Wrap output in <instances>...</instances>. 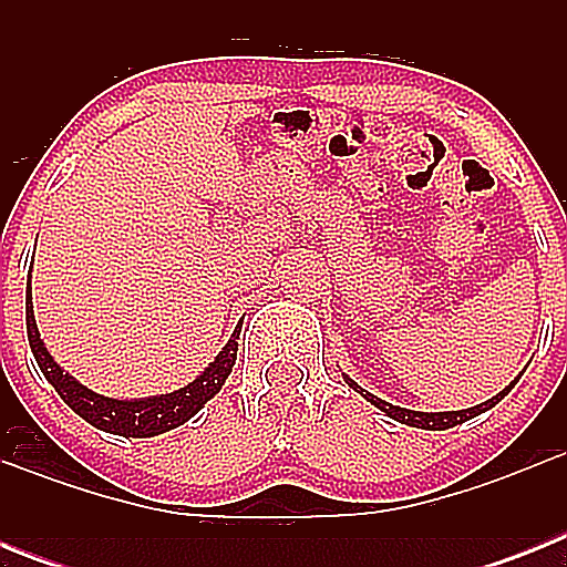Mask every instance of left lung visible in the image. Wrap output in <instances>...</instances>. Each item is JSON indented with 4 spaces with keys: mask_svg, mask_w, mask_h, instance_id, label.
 <instances>
[{
    "mask_svg": "<svg viewBox=\"0 0 567 567\" xmlns=\"http://www.w3.org/2000/svg\"><path fill=\"white\" fill-rule=\"evenodd\" d=\"M346 383L352 385L354 392L363 394V398L369 400V403L378 405L380 412H385L392 420H398V423L414 425V429H429V432H443V429H454V425L465 423V420L477 417V414H483V412H488V409H494V405H497L499 400H503L505 394H508L511 389H514V383H517V380H514V383H511L508 389H503V392H499L497 398L485 400V403L474 405V409H460V412H412V409H400V405L385 403V400H380V398H374V394L363 392V389H360V385L354 383L352 378H346Z\"/></svg>",
    "mask_w": 567,
    "mask_h": 567,
    "instance_id": "obj_1",
    "label": "left lung"
}]
</instances>
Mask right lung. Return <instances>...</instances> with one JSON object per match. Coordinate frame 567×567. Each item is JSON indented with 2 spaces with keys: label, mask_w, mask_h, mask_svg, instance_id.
<instances>
[{
  "label": "right lung",
  "mask_w": 567,
  "mask_h": 567,
  "mask_svg": "<svg viewBox=\"0 0 567 567\" xmlns=\"http://www.w3.org/2000/svg\"><path fill=\"white\" fill-rule=\"evenodd\" d=\"M24 318H28V340L30 349H33V358H37L39 369L48 378V383L59 392V398L73 409L82 420H87L90 425H96L102 432L118 434V437H155V434H164L169 429H178V425L187 423L193 414H198L204 409L207 400H213L215 394L221 392L224 380L233 372L235 358H238V334L240 327L235 329L233 338L227 340L218 358L204 369L193 383H187L178 392L169 394H155V398H142V400H115L104 398V394L90 392L87 385L79 383L76 378H70L62 365L53 360V354L44 349L42 338H39L37 318H33V298H24Z\"/></svg>",
  "instance_id": "right-lung-1"
}]
</instances>
